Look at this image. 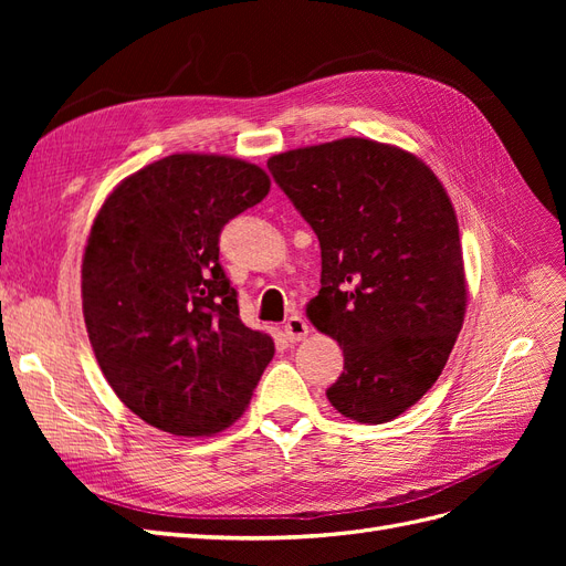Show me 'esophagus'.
I'll return each mask as SVG.
<instances>
[{"mask_svg": "<svg viewBox=\"0 0 566 566\" xmlns=\"http://www.w3.org/2000/svg\"><path fill=\"white\" fill-rule=\"evenodd\" d=\"M283 331H285V337H287L290 342H302L306 335H310V323H306L302 316L293 314V316H290V318L285 321Z\"/></svg>", "mask_w": 566, "mask_h": 566, "instance_id": "1", "label": "esophagus"}]
</instances>
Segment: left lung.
<instances>
[{"mask_svg":"<svg viewBox=\"0 0 566 566\" xmlns=\"http://www.w3.org/2000/svg\"><path fill=\"white\" fill-rule=\"evenodd\" d=\"M266 167L321 243L306 316L345 354L325 397L356 422L399 418L437 382L465 318L449 193L413 153L356 136L279 153Z\"/></svg>","mask_w":566,"mask_h":566,"instance_id":"8db88e82","label":"left lung"}]
</instances>
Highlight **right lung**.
Returning a JSON list of instances; mask_svg holds the SVG:
<instances>
[{
  "label": "right lung",
  "instance_id": "add662e5",
  "mask_svg": "<svg viewBox=\"0 0 566 566\" xmlns=\"http://www.w3.org/2000/svg\"><path fill=\"white\" fill-rule=\"evenodd\" d=\"M252 163L175 153L101 205L82 260V312L96 361L132 413L177 437L243 416L273 339L241 321L219 235L262 202Z\"/></svg>",
  "mask_w": 566,
  "mask_h": 566
}]
</instances>
